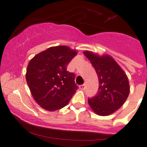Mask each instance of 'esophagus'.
<instances>
[{"label":"esophagus","instance_id":"obj_1","mask_svg":"<svg viewBox=\"0 0 147 147\" xmlns=\"http://www.w3.org/2000/svg\"><path fill=\"white\" fill-rule=\"evenodd\" d=\"M79 88H80V89H81V90H85V88H86V86H85V85H81V86H79Z\"/></svg>","mask_w":147,"mask_h":147}]
</instances>
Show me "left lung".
<instances>
[{
    "instance_id": "left-lung-1",
    "label": "left lung",
    "mask_w": 147,
    "mask_h": 147,
    "mask_svg": "<svg viewBox=\"0 0 147 147\" xmlns=\"http://www.w3.org/2000/svg\"><path fill=\"white\" fill-rule=\"evenodd\" d=\"M84 54L94 66L99 82L96 96L88 98L89 105L97 115H111L124 104L128 96V79L109 56L99 57L90 51H85Z\"/></svg>"
}]
</instances>
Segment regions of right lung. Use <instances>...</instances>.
<instances>
[{
    "instance_id": "right-lung-1",
    "label": "right lung",
    "mask_w": 147,
    "mask_h": 147,
    "mask_svg": "<svg viewBox=\"0 0 147 147\" xmlns=\"http://www.w3.org/2000/svg\"><path fill=\"white\" fill-rule=\"evenodd\" d=\"M77 53L65 46L51 47L30 61L26 80L34 99L42 108L49 111L61 109L76 92L75 75L67 67Z\"/></svg>"
}]
</instances>
